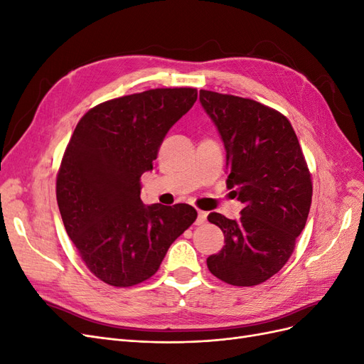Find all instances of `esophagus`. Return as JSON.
<instances>
[{"instance_id": "34e87169", "label": "esophagus", "mask_w": 364, "mask_h": 364, "mask_svg": "<svg viewBox=\"0 0 364 364\" xmlns=\"http://www.w3.org/2000/svg\"><path fill=\"white\" fill-rule=\"evenodd\" d=\"M205 222H206V213H205V211H199V213H197L196 225H203Z\"/></svg>"}]
</instances>
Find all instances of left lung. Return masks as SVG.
Here are the masks:
<instances>
[{"label": "left lung", "mask_w": 364, "mask_h": 364, "mask_svg": "<svg viewBox=\"0 0 364 364\" xmlns=\"http://www.w3.org/2000/svg\"><path fill=\"white\" fill-rule=\"evenodd\" d=\"M200 103L226 149L228 186L245 208L238 220L213 213L225 246L206 259L215 278L252 287L289 261L310 213L313 182L287 117L259 102L200 90Z\"/></svg>", "instance_id": "obj_1"}]
</instances>
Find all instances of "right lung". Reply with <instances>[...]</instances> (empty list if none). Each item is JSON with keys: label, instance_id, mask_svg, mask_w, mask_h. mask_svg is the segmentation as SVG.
<instances>
[{"label": "right lung", "instance_id": "add662e5", "mask_svg": "<svg viewBox=\"0 0 364 364\" xmlns=\"http://www.w3.org/2000/svg\"><path fill=\"white\" fill-rule=\"evenodd\" d=\"M196 100V87L112 98L80 118L65 149L56 178L63 226L86 267L112 287L151 278L196 222L190 205L144 206L139 197L141 174L153 168L167 132Z\"/></svg>", "mask_w": 364, "mask_h": 364}]
</instances>
